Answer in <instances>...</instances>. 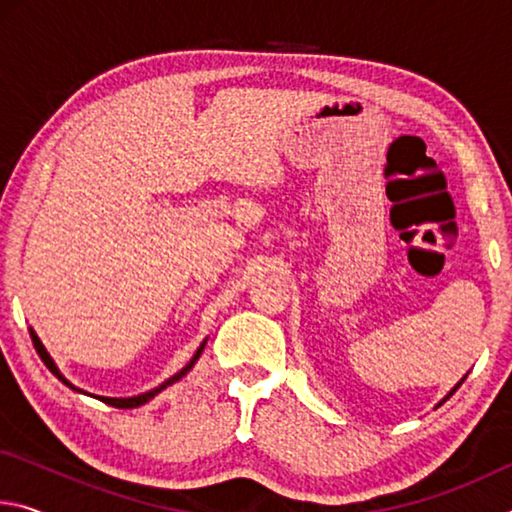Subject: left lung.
Listing matches in <instances>:
<instances>
[{"label":"left lung","instance_id":"8db88e82","mask_svg":"<svg viewBox=\"0 0 512 512\" xmlns=\"http://www.w3.org/2000/svg\"><path fill=\"white\" fill-rule=\"evenodd\" d=\"M465 377H467V375H463V379H461V381H458V384H456V386H454V388H452V391H449V393H447V395H445V397H443V400H440V402H438V404H436V409H438V406H443V404H445V402H447V400H449V397H452V395H454V393H456V391H458V386H461V384H463V381H465Z\"/></svg>","mask_w":512,"mask_h":512}]
</instances>
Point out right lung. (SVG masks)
I'll return each instance as SVG.
<instances>
[{
	"label": "right lung",
	"instance_id": "1",
	"mask_svg": "<svg viewBox=\"0 0 512 512\" xmlns=\"http://www.w3.org/2000/svg\"><path fill=\"white\" fill-rule=\"evenodd\" d=\"M29 334H31V341H33V348H36V352H38V357L42 359V363H45V366L51 370V372H54V375L60 379V381H63V384L65 386H69V388H72V391H76V393H83V395H90V397H97V400H101V402H106V404H110V406H115V409H135V406H142V404H146V402H149V400H153V397L155 395H158V393H162L164 391V388H167V386H171V384H176V381L178 379H183L185 375H187V372L189 370H192L194 368V363L198 361V357H201V354H203V350H205V343H207V339L201 343V348H198L196 352H194V357L192 359H189L187 363H185V368H180L178 372H176V375H173V377H169L167 381H162V384L160 386H155V388H151V391H146V393H142V395H135V397H106V395H92V393H85L83 391V388H76L74 384H72V381H69L65 375H63V372H60L58 370V366H56V361L54 359H51V354L47 352V348H45V345H42V341L38 339V334L36 332H33V327H29Z\"/></svg>",
	"mask_w": 512,
	"mask_h": 512
}]
</instances>
